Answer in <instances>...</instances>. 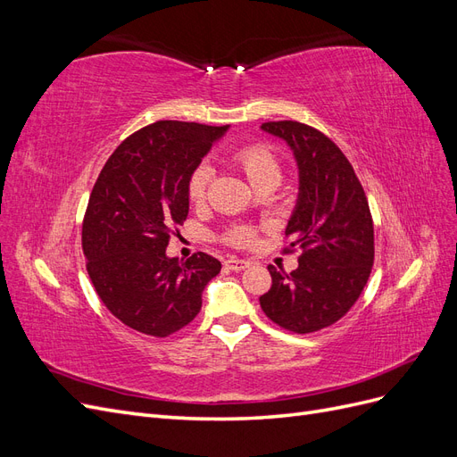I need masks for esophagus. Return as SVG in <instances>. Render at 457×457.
Here are the masks:
<instances>
[{
	"instance_id": "34e87169",
	"label": "esophagus",
	"mask_w": 457,
	"mask_h": 457,
	"mask_svg": "<svg viewBox=\"0 0 457 457\" xmlns=\"http://www.w3.org/2000/svg\"><path fill=\"white\" fill-rule=\"evenodd\" d=\"M225 267L228 270H244L250 267V261H244V259H237V257H230L225 261Z\"/></svg>"
}]
</instances>
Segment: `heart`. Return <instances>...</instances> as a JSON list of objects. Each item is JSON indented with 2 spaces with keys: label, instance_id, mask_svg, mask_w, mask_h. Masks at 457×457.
<instances>
[{
  "label": "heart",
  "instance_id": "heart-1",
  "mask_svg": "<svg viewBox=\"0 0 457 457\" xmlns=\"http://www.w3.org/2000/svg\"><path fill=\"white\" fill-rule=\"evenodd\" d=\"M232 162L238 165L240 171L245 175L247 183L255 190L261 187H276L282 179L280 162L267 145H247L234 152ZM212 179L210 165H198L195 173L188 179V196L192 202H200L205 195L207 183ZM255 238V230L252 227H234L225 234V240L232 245L245 247Z\"/></svg>",
  "mask_w": 457,
  "mask_h": 457
}]
</instances>
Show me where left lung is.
Here are the masks:
<instances>
[{
	"mask_svg": "<svg viewBox=\"0 0 457 457\" xmlns=\"http://www.w3.org/2000/svg\"><path fill=\"white\" fill-rule=\"evenodd\" d=\"M261 129L282 139L299 171V192L286 234L301 250L299 267H269L272 286L259 297L272 322L311 334L337 322L354 305L373 265V223L353 165L324 133L299 121H269Z\"/></svg>",
	"mask_w": 457,
	"mask_h": 457,
	"instance_id": "obj_1",
	"label": "left lung"
}]
</instances>
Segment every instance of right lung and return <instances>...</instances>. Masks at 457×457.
Returning a JSON list of instances; mask_svg holds the SVG:
<instances>
[{"mask_svg": "<svg viewBox=\"0 0 457 457\" xmlns=\"http://www.w3.org/2000/svg\"><path fill=\"white\" fill-rule=\"evenodd\" d=\"M228 126L162 120L128 137L108 158L81 228L89 278L120 322L168 337L202 309L220 262L168 257L171 230L188 215V179Z\"/></svg>", "mask_w": 457, "mask_h": 457, "instance_id": "1", "label": "right lung"}]
</instances>
